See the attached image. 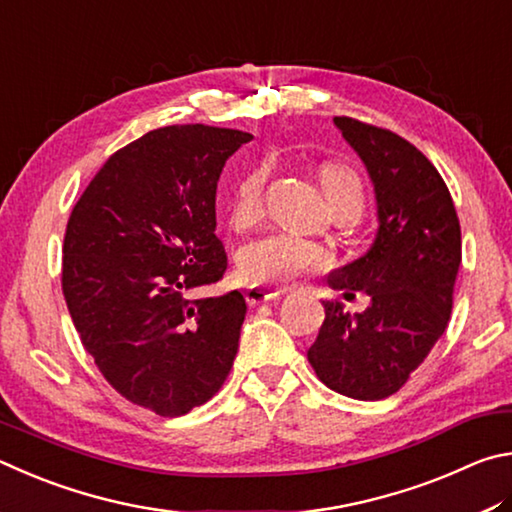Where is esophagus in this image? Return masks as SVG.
Listing matches in <instances>:
<instances>
[{"mask_svg": "<svg viewBox=\"0 0 512 512\" xmlns=\"http://www.w3.org/2000/svg\"><path fill=\"white\" fill-rule=\"evenodd\" d=\"M283 294V290H272V288H263V285H251L245 292V299L249 306H258V303H267V301H276Z\"/></svg>", "mask_w": 512, "mask_h": 512, "instance_id": "1", "label": "esophagus"}]
</instances>
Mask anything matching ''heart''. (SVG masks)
I'll return each instance as SVG.
<instances>
[{"label": "heart", "mask_w": 512, "mask_h": 512, "mask_svg": "<svg viewBox=\"0 0 512 512\" xmlns=\"http://www.w3.org/2000/svg\"><path fill=\"white\" fill-rule=\"evenodd\" d=\"M265 177L267 168H254L240 179L231 197L229 220L238 231L254 229L265 215ZM321 186L337 213H355L360 218L364 209V182L353 166L342 161H328L319 168ZM240 272L254 285H288L310 272L330 265V254L315 242L285 236H267L240 251Z\"/></svg>", "instance_id": "obj_1"}]
</instances>
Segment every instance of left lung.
<instances>
[{
    "label": "left lung",
    "instance_id": "left-lung-1",
    "mask_svg": "<svg viewBox=\"0 0 512 512\" xmlns=\"http://www.w3.org/2000/svg\"><path fill=\"white\" fill-rule=\"evenodd\" d=\"M364 161L378 202V231L364 256L328 274L333 290L369 294L364 312L321 301L326 319L308 362L342 396L382 400L409 380L445 333L461 265V224L432 161L396 132L335 116Z\"/></svg>",
    "mask_w": 512,
    "mask_h": 512
}]
</instances>
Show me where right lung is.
Returning <instances> with one entry per match:
<instances>
[{"label": "right lung", "mask_w": 512, "mask_h": 512, "mask_svg": "<svg viewBox=\"0 0 512 512\" xmlns=\"http://www.w3.org/2000/svg\"><path fill=\"white\" fill-rule=\"evenodd\" d=\"M249 132L166 125L116 150L67 222L62 292L98 371L123 398L184 416L215 396L238 353V290L193 299L227 272L215 191Z\"/></svg>", "instance_id": "1"}]
</instances>
